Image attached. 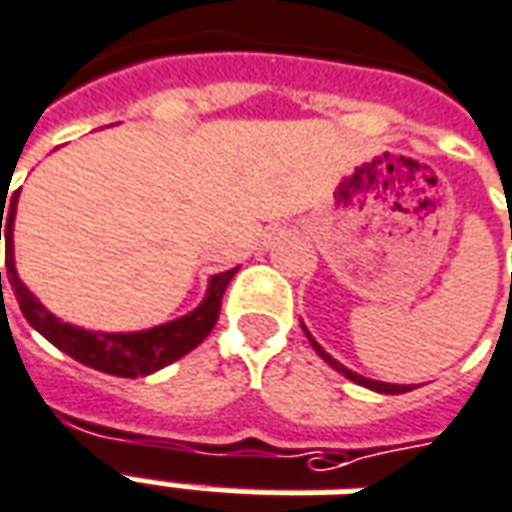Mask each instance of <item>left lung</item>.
<instances>
[{
    "label": "left lung",
    "mask_w": 512,
    "mask_h": 512,
    "mask_svg": "<svg viewBox=\"0 0 512 512\" xmlns=\"http://www.w3.org/2000/svg\"><path fill=\"white\" fill-rule=\"evenodd\" d=\"M307 338H310V332H307ZM310 343H313V349H316L318 355L324 357V360H327V363H330L335 371H341L346 380L357 382V385H363V388H371V391H377V393H407V391H410V385H391V382H377V380H368V377H360V374H355V371H349L346 366H341L338 360H332V357L327 355V352H324V349H321L316 341H313V338H310Z\"/></svg>",
    "instance_id": "8db88e82"
}]
</instances>
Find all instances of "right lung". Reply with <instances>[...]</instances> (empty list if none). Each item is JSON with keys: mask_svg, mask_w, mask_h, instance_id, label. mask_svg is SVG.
Listing matches in <instances>:
<instances>
[{"mask_svg": "<svg viewBox=\"0 0 512 512\" xmlns=\"http://www.w3.org/2000/svg\"><path fill=\"white\" fill-rule=\"evenodd\" d=\"M16 199L19 191L10 199V205H2L0 210V238L5 235V266L10 288L19 299V307L24 318L30 321V327L44 335L46 341L55 343L60 352H66L74 357L82 366H91L96 371H105L113 377H146L157 368L169 366L174 360H180L182 355H188L191 349H196L199 343L205 341L210 330L216 327L221 310V296L227 291V285L235 277L238 268L216 274L210 280L207 296L202 305L196 307L194 313L160 324L155 330L144 332H88L80 327L63 324L60 318H55L46 310L35 296H32L24 282L16 274L13 266V219H16ZM2 202H7L2 196ZM8 213L5 214L4 210ZM0 291H2V271H0Z\"/></svg>", "mask_w": 512, "mask_h": 512, "instance_id": "obj_1", "label": "right lung"}]
</instances>
